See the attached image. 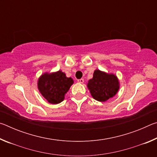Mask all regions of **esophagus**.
<instances>
[{
    "instance_id": "obj_1",
    "label": "esophagus",
    "mask_w": 157,
    "mask_h": 157,
    "mask_svg": "<svg viewBox=\"0 0 157 157\" xmlns=\"http://www.w3.org/2000/svg\"><path fill=\"white\" fill-rule=\"evenodd\" d=\"M78 82H79V83H81V84L84 83V79H78Z\"/></svg>"
}]
</instances>
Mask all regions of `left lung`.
<instances>
[{
    "instance_id": "1",
    "label": "left lung",
    "mask_w": 157,
    "mask_h": 157,
    "mask_svg": "<svg viewBox=\"0 0 157 157\" xmlns=\"http://www.w3.org/2000/svg\"><path fill=\"white\" fill-rule=\"evenodd\" d=\"M87 87L95 100L105 102L116 95L120 89V82L114 74L96 69L93 78L89 80Z\"/></svg>"
}]
</instances>
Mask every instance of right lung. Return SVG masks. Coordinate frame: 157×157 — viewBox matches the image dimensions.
<instances>
[{
  "instance_id": "obj_1",
  "label": "right lung",
  "mask_w": 157,
  "mask_h": 157,
  "mask_svg": "<svg viewBox=\"0 0 157 157\" xmlns=\"http://www.w3.org/2000/svg\"><path fill=\"white\" fill-rule=\"evenodd\" d=\"M74 83L73 78H67L62 71L44 73L39 77L37 86L45 99L50 104L56 105L64 100L65 94Z\"/></svg>"
}]
</instances>
